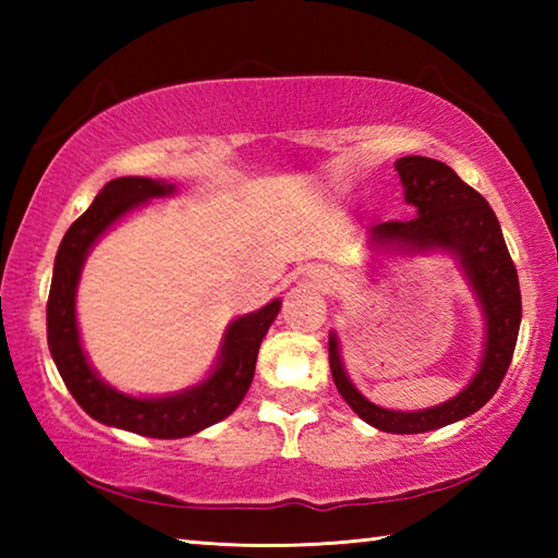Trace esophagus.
Returning <instances> with one entry per match:
<instances>
[{"instance_id": "34e87169", "label": "esophagus", "mask_w": 558, "mask_h": 558, "mask_svg": "<svg viewBox=\"0 0 558 558\" xmlns=\"http://www.w3.org/2000/svg\"><path fill=\"white\" fill-rule=\"evenodd\" d=\"M307 278H310V282H313L315 288H327L329 286V272L323 270V268H313V270L307 272Z\"/></svg>"}]
</instances>
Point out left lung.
<instances>
[{
  "mask_svg": "<svg viewBox=\"0 0 558 558\" xmlns=\"http://www.w3.org/2000/svg\"><path fill=\"white\" fill-rule=\"evenodd\" d=\"M396 172L415 216L409 221L372 226L369 245L376 251L452 253L485 315V349L477 374L450 401L423 411H389L364 399L344 372L337 335L329 332V369L342 399L369 426L405 436L468 418L493 399L514 354L522 323V292L502 229L483 194L462 182L446 162L430 157H401L396 162Z\"/></svg>",
  "mask_w": 558,
  "mask_h": 558,
  "instance_id": "obj_1",
  "label": "left lung"
}]
</instances>
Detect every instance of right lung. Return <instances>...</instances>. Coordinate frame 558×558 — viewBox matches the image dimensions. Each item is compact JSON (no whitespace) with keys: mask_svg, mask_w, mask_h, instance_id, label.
Instances as JSON below:
<instances>
[{"mask_svg":"<svg viewBox=\"0 0 558 558\" xmlns=\"http://www.w3.org/2000/svg\"><path fill=\"white\" fill-rule=\"evenodd\" d=\"M174 192V184L149 177H120L102 186L88 211L78 216L63 235L56 253L49 305H46V337L65 389L90 418L147 438L194 436L239 409L253 381L263 337L280 313V300H270L256 313L233 319L226 329L219 362L209 379L192 389L143 399L112 389L93 372L81 347L78 319H75V290H78L83 263L100 235L122 216L137 209L140 204L172 196Z\"/></svg>","mask_w":558,"mask_h":558,"instance_id":"right-lung-1","label":"right lung"}]
</instances>
